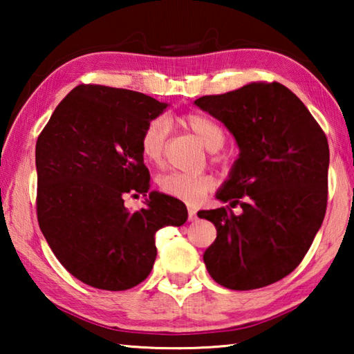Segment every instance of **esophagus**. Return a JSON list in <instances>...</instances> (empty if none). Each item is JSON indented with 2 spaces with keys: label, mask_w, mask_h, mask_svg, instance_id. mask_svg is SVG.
Here are the masks:
<instances>
[{
  "label": "esophagus",
  "mask_w": 354,
  "mask_h": 354,
  "mask_svg": "<svg viewBox=\"0 0 354 354\" xmlns=\"http://www.w3.org/2000/svg\"><path fill=\"white\" fill-rule=\"evenodd\" d=\"M189 221H195L196 218H198V217H196V211H195V209H192V207H189Z\"/></svg>",
  "instance_id": "34e87169"
}]
</instances>
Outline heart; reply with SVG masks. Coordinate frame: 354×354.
<instances>
[{"label": "heart", "instance_id": "obj_1", "mask_svg": "<svg viewBox=\"0 0 354 354\" xmlns=\"http://www.w3.org/2000/svg\"><path fill=\"white\" fill-rule=\"evenodd\" d=\"M179 123L189 129L207 149H218L225 143V131L217 122L203 113H187L179 118ZM167 139V123L162 118H154L143 129L140 136V153L143 159L151 165H160L164 159ZM215 187V178L209 173L173 171L159 179V189L162 194L185 203H198L203 196Z\"/></svg>", "mask_w": 354, "mask_h": 354}]
</instances>
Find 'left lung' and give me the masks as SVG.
<instances>
[{
	"label": "left lung",
	"mask_w": 354,
	"mask_h": 354,
	"mask_svg": "<svg viewBox=\"0 0 354 354\" xmlns=\"http://www.w3.org/2000/svg\"><path fill=\"white\" fill-rule=\"evenodd\" d=\"M195 104L220 120L241 149L217 198L243 214L229 206L198 212L217 227L203 256L207 272L231 290L277 283L299 266L325 218L326 136L279 82H250Z\"/></svg>",
	"instance_id": "1"
}]
</instances>
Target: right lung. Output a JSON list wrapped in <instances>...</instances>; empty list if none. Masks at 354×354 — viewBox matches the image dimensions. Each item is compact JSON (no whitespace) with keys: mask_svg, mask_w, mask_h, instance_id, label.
I'll return each mask as SVG.
<instances>
[{"mask_svg":"<svg viewBox=\"0 0 354 354\" xmlns=\"http://www.w3.org/2000/svg\"><path fill=\"white\" fill-rule=\"evenodd\" d=\"M169 104L148 95L81 84L65 97L35 143L37 220L67 272L101 290L140 284L156 261L154 234L187 220L184 203L149 192L143 129ZM150 194L129 213L128 194Z\"/></svg>","mask_w":354,"mask_h":354,"instance_id":"obj_1","label":"right lung"}]
</instances>
